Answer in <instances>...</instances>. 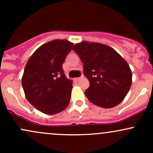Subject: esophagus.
<instances>
[{"instance_id":"34e87169","label":"esophagus","mask_w":153,"mask_h":153,"mask_svg":"<svg viewBox=\"0 0 153 153\" xmlns=\"http://www.w3.org/2000/svg\"><path fill=\"white\" fill-rule=\"evenodd\" d=\"M82 77H83V75H82V76L80 77V78H75V80H80V79L81 78H82Z\"/></svg>"}]
</instances>
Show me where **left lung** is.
Masks as SVG:
<instances>
[{
	"instance_id": "1",
	"label": "left lung",
	"mask_w": 153,
	"mask_h": 153,
	"mask_svg": "<svg viewBox=\"0 0 153 153\" xmlns=\"http://www.w3.org/2000/svg\"><path fill=\"white\" fill-rule=\"evenodd\" d=\"M73 50L83 63V74L90 82L88 99L104 108L119 104L129 92L132 74L128 63L108 45L82 41Z\"/></svg>"
}]
</instances>
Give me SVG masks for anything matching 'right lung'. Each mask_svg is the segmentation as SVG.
I'll list each match as a JSON object with an SVG mask.
<instances>
[{"instance_id":"right-lung-1","label":"right lung","mask_w":153,"mask_h":153,"mask_svg":"<svg viewBox=\"0 0 153 153\" xmlns=\"http://www.w3.org/2000/svg\"><path fill=\"white\" fill-rule=\"evenodd\" d=\"M73 43L54 39L40 46L31 54L24 68L22 82L26 99L45 114L53 115L69 105L73 80L62 70Z\"/></svg>"}]
</instances>
